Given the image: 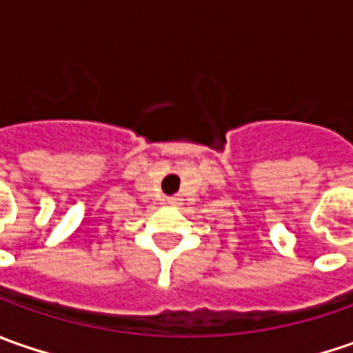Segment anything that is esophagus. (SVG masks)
I'll list each match as a JSON object with an SVG mask.
<instances>
[{
    "label": "esophagus",
    "mask_w": 353,
    "mask_h": 353,
    "mask_svg": "<svg viewBox=\"0 0 353 353\" xmlns=\"http://www.w3.org/2000/svg\"><path fill=\"white\" fill-rule=\"evenodd\" d=\"M167 204H170V206H179V204H181V196H169L167 198Z\"/></svg>",
    "instance_id": "34e87169"
}]
</instances>
